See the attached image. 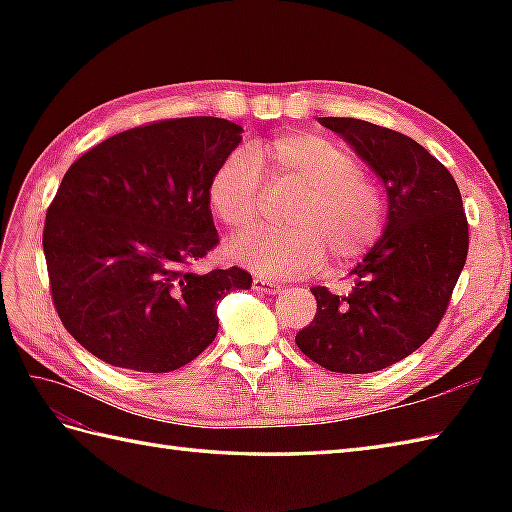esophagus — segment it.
<instances>
[{
    "label": "esophagus",
    "instance_id": "1",
    "mask_svg": "<svg viewBox=\"0 0 512 512\" xmlns=\"http://www.w3.org/2000/svg\"><path fill=\"white\" fill-rule=\"evenodd\" d=\"M253 288L257 292H262V295H279V292L284 290L277 284V281H270V279H264V277L253 279Z\"/></svg>",
    "mask_w": 512,
    "mask_h": 512
}]
</instances>
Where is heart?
Listing matches in <instances>:
<instances>
[{
    "label": "heart",
    "instance_id": "1",
    "mask_svg": "<svg viewBox=\"0 0 512 512\" xmlns=\"http://www.w3.org/2000/svg\"><path fill=\"white\" fill-rule=\"evenodd\" d=\"M255 161L233 151L209 182L213 213L235 233H246L264 217L268 189L299 195L286 215L288 231H259L235 239L231 257L257 275L284 279L312 273L330 257L345 268L374 248L385 226V195L361 171L350 149L334 140L295 132L253 149Z\"/></svg>",
    "mask_w": 512,
    "mask_h": 512
}]
</instances>
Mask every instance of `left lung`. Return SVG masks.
I'll return each instance as SVG.
<instances>
[{"label":"left lung","instance_id":"left-lung-1","mask_svg":"<svg viewBox=\"0 0 512 512\" xmlns=\"http://www.w3.org/2000/svg\"><path fill=\"white\" fill-rule=\"evenodd\" d=\"M319 123L383 182L387 222L350 270V295L310 288L317 314L295 341L330 372L369 374L407 358L438 328L466 262L469 224L449 169L416 140L358 118Z\"/></svg>","mask_w":512,"mask_h":512}]
</instances>
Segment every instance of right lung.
I'll return each instance as SVG.
<instances>
[{
	"label": "right lung",
	"instance_id": "add662e5",
	"mask_svg": "<svg viewBox=\"0 0 512 512\" xmlns=\"http://www.w3.org/2000/svg\"><path fill=\"white\" fill-rule=\"evenodd\" d=\"M244 129L171 118L103 140L74 162L46 213L52 301L76 341L132 372L191 363L217 334V301L253 286L242 268L191 273L220 242L209 182Z\"/></svg>",
	"mask_w": 512,
	"mask_h": 512
}]
</instances>
